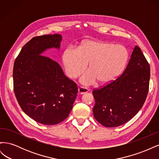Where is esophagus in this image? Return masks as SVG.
Segmentation results:
<instances>
[{"instance_id":"esophagus-1","label":"esophagus","mask_w":159,"mask_h":159,"mask_svg":"<svg viewBox=\"0 0 159 159\" xmlns=\"http://www.w3.org/2000/svg\"><path fill=\"white\" fill-rule=\"evenodd\" d=\"M89 91V89L84 88V87H80L78 88V93L79 94H84L85 93H87Z\"/></svg>"}]
</instances>
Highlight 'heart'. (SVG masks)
<instances>
[{
  "label": "heart",
  "mask_w": 159,
  "mask_h": 159,
  "mask_svg": "<svg viewBox=\"0 0 159 159\" xmlns=\"http://www.w3.org/2000/svg\"><path fill=\"white\" fill-rule=\"evenodd\" d=\"M129 54L125 46L112 43L87 40L79 50L68 48L63 54V63L67 75L76 78L84 70L88 63V71L81 77L85 85L109 84L121 75L125 68Z\"/></svg>",
  "instance_id": "heart-1"
}]
</instances>
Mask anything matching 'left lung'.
I'll return each mask as SVG.
<instances>
[{
  "label": "left lung",
  "instance_id": "1",
  "mask_svg": "<svg viewBox=\"0 0 159 159\" xmlns=\"http://www.w3.org/2000/svg\"><path fill=\"white\" fill-rule=\"evenodd\" d=\"M150 66L135 46L127 68L116 80L93 91L95 119L107 127L128 122L140 110L148 91Z\"/></svg>",
  "mask_w": 159,
  "mask_h": 159
}]
</instances>
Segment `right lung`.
<instances>
[{
  "mask_svg": "<svg viewBox=\"0 0 159 159\" xmlns=\"http://www.w3.org/2000/svg\"><path fill=\"white\" fill-rule=\"evenodd\" d=\"M58 34L36 36L23 46L14 61V91L22 111L36 122L53 125L69 116L78 90L61 66L42 56L50 48L60 49Z\"/></svg>",
  "mask_w": 159,
  "mask_h": 159,
  "instance_id": "add662e5",
  "label": "right lung"
}]
</instances>
